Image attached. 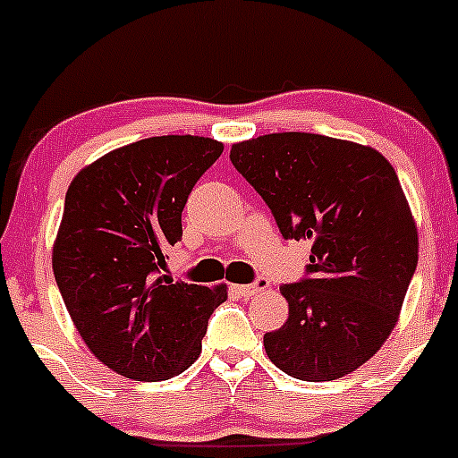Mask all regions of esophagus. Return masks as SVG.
<instances>
[{
	"instance_id": "obj_1",
	"label": "esophagus",
	"mask_w": 458,
	"mask_h": 458,
	"mask_svg": "<svg viewBox=\"0 0 458 458\" xmlns=\"http://www.w3.org/2000/svg\"><path fill=\"white\" fill-rule=\"evenodd\" d=\"M234 293L242 294V297H255V294H261L266 293L267 288H270V281L266 279V276H259L255 284H239V285H233Z\"/></svg>"
}]
</instances>
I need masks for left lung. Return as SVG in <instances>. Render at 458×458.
Wrapping results in <instances>:
<instances>
[{
    "mask_svg": "<svg viewBox=\"0 0 458 458\" xmlns=\"http://www.w3.org/2000/svg\"><path fill=\"white\" fill-rule=\"evenodd\" d=\"M230 161L270 208L284 239H310L306 276L281 285L288 321L263 335L279 370L335 381L377 354L396 326L419 261L399 177L359 143L272 132L234 143Z\"/></svg>",
    "mask_w": 458,
    "mask_h": 458,
    "instance_id": "8db88e82",
    "label": "left lung"
}]
</instances>
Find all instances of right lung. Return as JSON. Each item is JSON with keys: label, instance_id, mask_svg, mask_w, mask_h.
Masks as SVG:
<instances>
[{"label": "right lung", "instance_id": "right-lung-1", "mask_svg": "<svg viewBox=\"0 0 458 458\" xmlns=\"http://www.w3.org/2000/svg\"><path fill=\"white\" fill-rule=\"evenodd\" d=\"M224 143L148 137L86 165L66 192L53 272L66 310L101 363L135 381H165L197 361L225 285L161 275L182 242V212Z\"/></svg>", "mask_w": 458, "mask_h": 458}]
</instances>
